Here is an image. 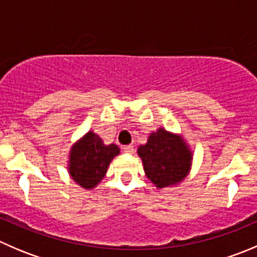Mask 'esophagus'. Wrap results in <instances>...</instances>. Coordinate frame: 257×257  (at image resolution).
Returning <instances> with one entry per match:
<instances>
[{
  "mask_svg": "<svg viewBox=\"0 0 257 257\" xmlns=\"http://www.w3.org/2000/svg\"><path fill=\"white\" fill-rule=\"evenodd\" d=\"M123 150L124 153H126V154H132V153L134 152V147L133 145H124Z\"/></svg>",
  "mask_w": 257,
  "mask_h": 257,
  "instance_id": "obj_1",
  "label": "esophagus"
}]
</instances>
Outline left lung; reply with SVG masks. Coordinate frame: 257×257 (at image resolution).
<instances>
[{
    "label": "left lung",
    "mask_w": 257,
    "mask_h": 257,
    "mask_svg": "<svg viewBox=\"0 0 257 257\" xmlns=\"http://www.w3.org/2000/svg\"><path fill=\"white\" fill-rule=\"evenodd\" d=\"M145 174L157 188H169L184 180L190 170L193 155L181 137L159 128L138 148Z\"/></svg>",
    "instance_id": "1"
}]
</instances>
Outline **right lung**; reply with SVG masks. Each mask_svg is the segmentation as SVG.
<instances>
[{
  "instance_id": "add662e5",
  "label": "right lung",
  "mask_w": 257,
  "mask_h": 257,
  "mask_svg": "<svg viewBox=\"0 0 257 257\" xmlns=\"http://www.w3.org/2000/svg\"><path fill=\"white\" fill-rule=\"evenodd\" d=\"M119 148L115 144L104 145L93 132H88L72 147L68 170L72 179L84 189L94 188L104 178L108 167Z\"/></svg>"
}]
</instances>
